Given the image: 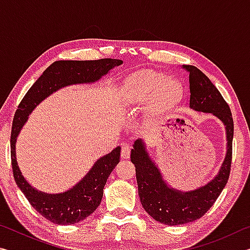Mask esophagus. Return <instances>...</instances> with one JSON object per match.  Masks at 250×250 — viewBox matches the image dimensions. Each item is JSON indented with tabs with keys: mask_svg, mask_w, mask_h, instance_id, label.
<instances>
[{
	"mask_svg": "<svg viewBox=\"0 0 250 250\" xmlns=\"http://www.w3.org/2000/svg\"><path fill=\"white\" fill-rule=\"evenodd\" d=\"M131 153V147L129 145H122L121 147V158L122 159H129Z\"/></svg>",
	"mask_w": 250,
	"mask_h": 250,
	"instance_id": "1",
	"label": "esophagus"
}]
</instances>
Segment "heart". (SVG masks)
<instances>
[{
    "instance_id": "1",
    "label": "heart",
    "mask_w": 250,
    "mask_h": 250,
    "mask_svg": "<svg viewBox=\"0 0 250 250\" xmlns=\"http://www.w3.org/2000/svg\"><path fill=\"white\" fill-rule=\"evenodd\" d=\"M182 98V87L175 79L152 70L138 71L125 80L121 91L125 105L146 103L147 115L159 118L175 108Z\"/></svg>"
}]
</instances>
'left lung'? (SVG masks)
<instances>
[{
	"label": "left lung",
	"mask_w": 250,
	"mask_h": 250,
	"mask_svg": "<svg viewBox=\"0 0 250 250\" xmlns=\"http://www.w3.org/2000/svg\"><path fill=\"white\" fill-rule=\"evenodd\" d=\"M183 68L189 74V108L213 113L226 129L227 151L218 174L206 185L194 191L181 192L168 186L158 167L151 160L141 139L131 150V162L135 167L141 204L151 217L166 225H182L201 218L216 202L229 179L234 121L229 105L205 74L192 65Z\"/></svg>",
	"instance_id": "left-lung-1"
}]
</instances>
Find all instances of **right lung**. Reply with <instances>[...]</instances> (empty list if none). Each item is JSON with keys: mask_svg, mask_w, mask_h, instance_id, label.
Here are the masks:
<instances>
[{"mask_svg": "<svg viewBox=\"0 0 250 250\" xmlns=\"http://www.w3.org/2000/svg\"><path fill=\"white\" fill-rule=\"evenodd\" d=\"M121 64L120 59L112 58L55 62L29 88L14 115L11 133V159L14 180L35 210L57 225L79 223L97 209L110 173L120 161L121 147L117 146L110 153L100 158L73 188L59 194H47L34 188L22 175L16 160V138L34 108L46 97L69 84L95 83L107 75L113 67Z\"/></svg>", "mask_w": 250, "mask_h": 250, "instance_id": "add662e5", "label": "right lung"}]
</instances>
